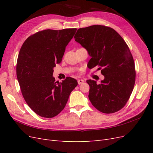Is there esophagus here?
<instances>
[{"label":"esophagus","mask_w":153,"mask_h":153,"mask_svg":"<svg viewBox=\"0 0 153 153\" xmlns=\"http://www.w3.org/2000/svg\"><path fill=\"white\" fill-rule=\"evenodd\" d=\"M84 82H85V81L84 80H82V79H80V80H78V85H80V84H83V83H84Z\"/></svg>","instance_id":"34e87169"}]
</instances>
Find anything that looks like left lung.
<instances>
[{"label": "left lung", "mask_w": 153, "mask_h": 153, "mask_svg": "<svg viewBox=\"0 0 153 153\" xmlns=\"http://www.w3.org/2000/svg\"><path fill=\"white\" fill-rule=\"evenodd\" d=\"M74 38L91 57L89 67L103 68L105 78L100 84L87 80L92 105L103 113L117 112L127 103L135 82V63L127 44L114 29L100 25L78 29Z\"/></svg>", "instance_id": "left-lung-1"}]
</instances>
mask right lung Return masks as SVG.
<instances>
[{"label":"right lung","mask_w":153,"mask_h":153,"mask_svg":"<svg viewBox=\"0 0 153 153\" xmlns=\"http://www.w3.org/2000/svg\"><path fill=\"white\" fill-rule=\"evenodd\" d=\"M76 30L39 31L22 46L16 64L17 79L26 103L41 117L52 118L58 115L78 85L71 77L59 83L53 76L54 67L62 61L66 46Z\"/></svg>","instance_id":"obj_1"}]
</instances>
